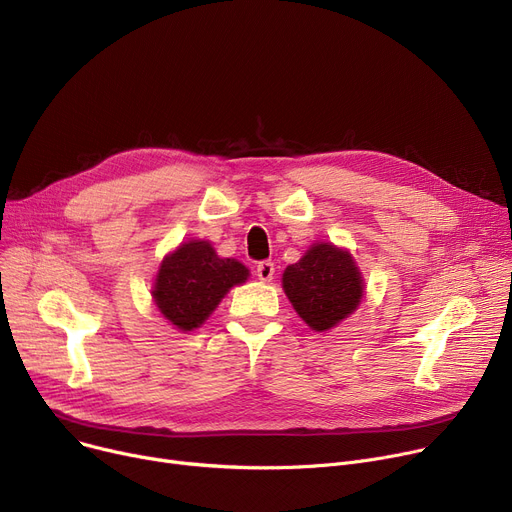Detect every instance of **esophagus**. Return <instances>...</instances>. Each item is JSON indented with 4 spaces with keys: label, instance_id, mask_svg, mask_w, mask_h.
Returning <instances> with one entry per match:
<instances>
[{
    "label": "esophagus",
    "instance_id": "obj_1",
    "mask_svg": "<svg viewBox=\"0 0 512 512\" xmlns=\"http://www.w3.org/2000/svg\"><path fill=\"white\" fill-rule=\"evenodd\" d=\"M274 274H276V267H274V263H271V261L257 263V278L261 282H271V280H274Z\"/></svg>",
    "mask_w": 512,
    "mask_h": 512
}]
</instances>
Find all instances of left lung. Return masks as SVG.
I'll return each instance as SVG.
<instances>
[{
    "mask_svg": "<svg viewBox=\"0 0 512 512\" xmlns=\"http://www.w3.org/2000/svg\"><path fill=\"white\" fill-rule=\"evenodd\" d=\"M282 286L298 317L315 331H329L352 315L364 294L354 257L331 243H315L288 265Z\"/></svg>",
    "mask_w": 512,
    "mask_h": 512,
    "instance_id": "obj_1",
    "label": "left lung"
}]
</instances>
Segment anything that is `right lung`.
<instances>
[{
	"label": "right lung",
	"mask_w": 512,
	"mask_h": 512,
	"mask_svg": "<svg viewBox=\"0 0 512 512\" xmlns=\"http://www.w3.org/2000/svg\"><path fill=\"white\" fill-rule=\"evenodd\" d=\"M247 278L249 269L241 261L222 259L208 241H187L162 259L152 298L170 325L193 331Z\"/></svg>",
	"instance_id": "obj_1"
}]
</instances>
